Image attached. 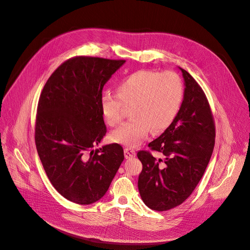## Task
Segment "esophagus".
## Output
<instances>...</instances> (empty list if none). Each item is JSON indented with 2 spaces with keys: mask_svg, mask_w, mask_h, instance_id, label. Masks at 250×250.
Here are the masks:
<instances>
[{
  "mask_svg": "<svg viewBox=\"0 0 250 250\" xmlns=\"http://www.w3.org/2000/svg\"><path fill=\"white\" fill-rule=\"evenodd\" d=\"M125 158H132L135 156V150L130 148V147H125Z\"/></svg>",
  "mask_w": 250,
  "mask_h": 250,
  "instance_id": "esophagus-1",
  "label": "esophagus"
}]
</instances>
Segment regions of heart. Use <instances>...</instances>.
I'll use <instances>...</instances> for the list:
<instances>
[{"instance_id":"heart-1","label":"heart","mask_w":250,"mask_h":250,"mask_svg":"<svg viewBox=\"0 0 250 250\" xmlns=\"http://www.w3.org/2000/svg\"><path fill=\"white\" fill-rule=\"evenodd\" d=\"M117 96L104 94L100 100L103 117L109 126L123 120L125 107H130V120L111 132V140L129 147L138 146L149 129L158 133L176 117L184 97L181 79L174 72H135L117 85Z\"/></svg>"}]
</instances>
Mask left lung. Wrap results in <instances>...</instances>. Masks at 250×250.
Segmentation results:
<instances>
[{
	"label": "left lung",
	"mask_w": 250,
	"mask_h": 250,
	"mask_svg": "<svg viewBox=\"0 0 250 250\" xmlns=\"http://www.w3.org/2000/svg\"><path fill=\"white\" fill-rule=\"evenodd\" d=\"M184 101L176 117L160 137L148 144L165 157L140 150L143 170L138 187L146 206L165 211L183 203L192 193L211 157L215 125L206 94L186 70Z\"/></svg>",
	"instance_id": "1"
}]
</instances>
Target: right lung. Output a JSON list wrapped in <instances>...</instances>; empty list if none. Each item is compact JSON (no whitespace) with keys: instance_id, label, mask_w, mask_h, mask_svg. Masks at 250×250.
<instances>
[{"instance_id":"add662e5","label":"right lung","mask_w":250,"mask_h":250,"mask_svg":"<svg viewBox=\"0 0 250 250\" xmlns=\"http://www.w3.org/2000/svg\"><path fill=\"white\" fill-rule=\"evenodd\" d=\"M124 60L75 57L62 62L44 84L38 104L35 142L51 184L78 204L101 199L121 167L122 146L94 149L105 135L103 87Z\"/></svg>"}]
</instances>
